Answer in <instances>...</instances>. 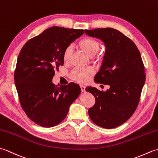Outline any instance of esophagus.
Here are the masks:
<instances>
[{"mask_svg": "<svg viewBox=\"0 0 158 158\" xmlns=\"http://www.w3.org/2000/svg\"><path fill=\"white\" fill-rule=\"evenodd\" d=\"M81 89L82 92H85V87L84 85H81Z\"/></svg>", "mask_w": 158, "mask_h": 158, "instance_id": "esophagus-1", "label": "esophagus"}]
</instances>
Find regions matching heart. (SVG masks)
<instances>
[{"label": "heart", "mask_w": 158, "mask_h": 158, "mask_svg": "<svg viewBox=\"0 0 158 158\" xmlns=\"http://www.w3.org/2000/svg\"><path fill=\"white\" fill-rule=\"evenodd\" d=\"M79 45L80 48L89 56H94L98 52L100 48V43L96 39L86 37L81 39L79 41ZM72 48L70 46L67 47L63 52V60L65 62H68L72 53ZM92 70L89 68L81 69L77 68L73 70L71 73V77L75 81L81 83H85L88 81L89 77L92 75Z\"/></svg>", "instance_id": "obj_1"}]
</instances>
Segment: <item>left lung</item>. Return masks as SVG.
I'll use <instances>...</instances> for the list:
<instances>
[{
    "label": "left lung",
    "instance_id": "8db88e82",
    "mask_svg": "<svg viewBox=\"0 0 158 158\" xmlns=\"http://www.w3.org/2000/svg\"><path fill=\"white\" fill-rule=\"evenodd\" d=\"M85 32L105 45L102 66L94 81L110 86L106 92L91 86L85 88L96 98L95 105L88 110L89 116L96 125L114 128L125 123L139 105L145 82L141 56L135 43L116 29L85 30Z\"/></svg>",
    "mask_w": 158,
    "mask_h": 158
}]
</instances>
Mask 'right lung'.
<instances>
[{
	"label": "right lung",
	"mask_w": 158,
	"mask_h": 158,
	"mask_svg": "<svg viewBox=\"0 0 158 158\" xmlns=\"http://www.w3.org/2000/svg\"><path fill=\"white\" fill-rule=\"evenodd\" d=\"M83 33L53 26L30 39L20 51L14 73L16 89L23 110L39 126L50 127L62 122L81 94L77 83L57 88L52 79L64 64V49Z\"/></svg>",
	"instance_id": "add662e5"
}]
</instances>
